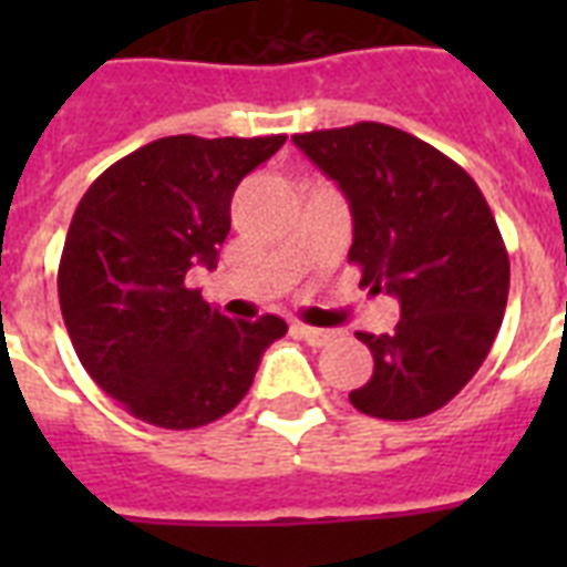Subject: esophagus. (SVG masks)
Returning a JSON list of instances; mask_svg holds the SVG:
<instances>
[{"mask_svg":"<svg viewBox=\"0 0 567 567\" xmlns=\"http://www.w3.org/2000/svg\"><path fill=\"white\" fill-rule=\"evenodd\" d=\"M297 336H300L302 341L311 347H327L329 341H336V332H332V329L306 327V323H300V327H297Z\"/></svg>","mask_w":567,"mask_h":567,"instance_id":"obj_1","label":"esophagus"}]
</instances>
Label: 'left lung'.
I'll list each match as a JSON object with an SVG mask.
<instances>
[{"mask_svg":"<svg viewBox=\"0 0 567 567\" xmlns=\"http://www.w3.org/2000/svg\"><path fill=\"white\" fill-rule=\"evenodd\" d=\"M353 212L362 285L400 300L391 336L355 332L373 377L359 412L414 421L447 405L492 350L509 297V252L476 182L421 137L385 123L293 135Z\"/></svg>","mask_w":567,"mask_h":567,"instance_id":"obj_1","label":"left lung"}]
</instances>
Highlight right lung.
I'll return each instance as SVG.
<instances>
[{"label": "right lung", "mask_w": 567, "mask_h": 567, "mask_svg": "<svg viewBox=\"0 0 567 567\" xmlns=\"http://www.w3.org/2000/svg\"><path fill=\"white\" fill-rule=\"evenodd\" d=\"M285 144L173 135L111 164L75 208L58 300L79 362L128 414L196 430L244 400L288 323L229 320L185 285L217 261L231 194Z\"/></svg>", "instance_id": "right-lung-1"}]
</instances>
